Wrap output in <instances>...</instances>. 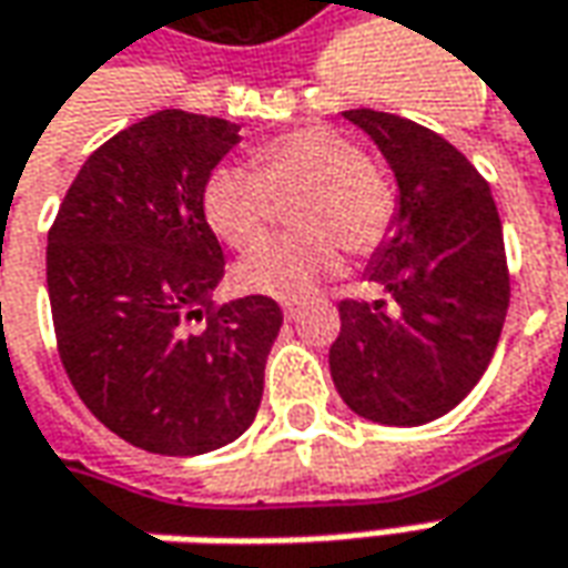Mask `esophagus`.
I'll return each instance as SVG.
<instances>
[{
  "label": "esophagus",
  "mask_w": 568,
  "mask_h": 568,
  "mask_svg": "<svg viewBox=\"0 0 568 568\" xmlns=\"http://www.w3.org/2000/svg\"><path fill=\"white\" fill-rule=\"evenodd\" d=\"M281 310H284V315H296L300 303H296V300H284V303H281Z\"/></svg>",
  "instance_id": "esophagus-1"
}]
</instances>
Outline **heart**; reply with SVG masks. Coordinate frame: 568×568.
Segmentation results:
<instances>
[{
	"instance_id": "obj_1",
	"label": "heart",
	"mask_w": 568,
	"mask_h": 568,
	"mask_svg": "<svg viewBox=\"0 0 568 568\" xmlns=\"http://www.w3.org/2000/svg\"><path fill=\"white\" fill-rule=\"evenodd\" d=\"M293 205L300 234L265 240L237 265L240 287L300 300L341 268V246L368 256L397 219V193L346 133L310 124L253 150V171L219 165L205 174L200 209L212 234L231 250L256 246L272 222V196Z\"/></svg>"
}]
</instances>
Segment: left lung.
I'll return each mask as SVG.
<instances>
[{"label":"left lung","mask_w":568,"mask_h":568,"mask_svg":"<svg viewBox=\"0 0 568 568\" xmlns=\"http://www.w3.org/2000/svg\"><path fill=\"white\" fill-rule=\"evenodd\" d=\"M399 186L397 219L368 262L387 300L341 303L328 365L337 394L378 425H425L459 406L504 331V227L488 181L440 133L375 109H349Z\"/></svg>","instance_id":"8db88e82"}]
</instances>
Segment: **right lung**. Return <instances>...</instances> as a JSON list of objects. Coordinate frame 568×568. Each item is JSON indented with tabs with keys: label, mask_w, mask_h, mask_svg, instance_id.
<instances>
[{
	"label": "right lung",
	"mask_w": 568,
	"mask_h": 568,
	"mask_svg": "<svg viewBox=\"0 0 568 568\" xmlns=\"http://www.w3.org/2000/svg\"><path fill=\"white\" fill-rule=\"evenodd\" d=\"M240 124L162 109L105 140L49 227L45 284L64 372L118 437L162 456L237 440L281 331L272 296L215 306L224 275L200 190Z\"/></svg>",
	"instance_id": "right-lung-1"
}]
</instances>
